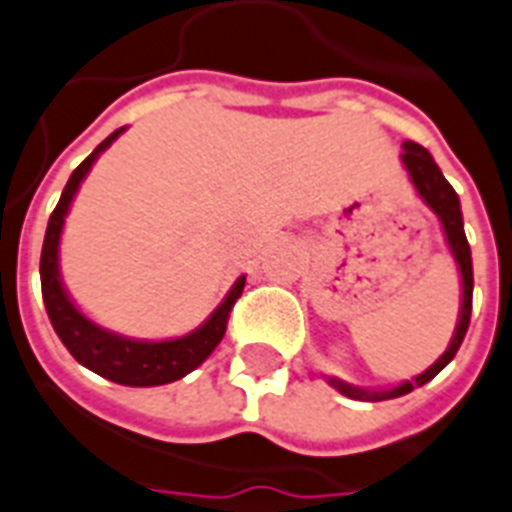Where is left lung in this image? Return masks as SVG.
Listing matches in <instances>:
<instances>
[{
	"label": "left lung",
	"instance_id": "8db88e82",
	"mask_svg": "<svg viewBox=\"0 0 512 512\" xmlns=\"http://www.w3.org/2000/svg\"><path fill=\"white\" fill-rule=\"evenodd\" d=\"M402 161L404 166H407V171H410V179H412V185H415V190H418V195L425 200V206L439 216L441 227H444L449 251H452V256H455L460 277H463V306H460V320H457L455 335H452L447 351H444V354H441V357L428 367V370L420 372L418 378L404 380V383H399L396 388H388V391H365V388L349 386V383H343V380L330 378V383H333L343 396L362 399V402L396 399V396L410 394L412 388L423 386V383H428L431 378H436V375H439V372L444 370L452 359H455L457 349H460V343H463L465 333H468L470 309H473V261H470V245L463 230L460 198H457V192L452 190V185L444 179L441 169L436 166V161H433L431 153H428L423 145H418V142H404Z\"/></svg>",
	"mask_w": 512,
	"mask_h": 512
}]
</instances>
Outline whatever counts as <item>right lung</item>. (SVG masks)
Wrapping results in <instances>:
<instances>
[{"instance_id":"1","label":"right lung","mask_w":512,"mask_h":512,"mask_svg":"<svg viewBox=\"0 0 512 512\" xmlns=\"http://www.w3.org/2000/svg\"><path fill=\"white\" fill-rule=\"evenodd\" d=\"M121 132H124V126L110 134L108 140H102L100 145L94 147L92 155H87L79 163V169L71 174L63 195L57 200L55 211L49 216L47 235H44L42 245V264H39L42 296L49 322H52L63 346L71 351L79 365L89 367L102 378L121 383V386H163V383H171V380L185 378L187 372L195 370L219 346V341L224 338V330H227L232 306L243 293L245 275L237 277L227 298L216 306V312L198 330H192L190 335H182V338H174V341H134V338H124V335H116L105 330V327L94 325L73 306V301L65 293L63 282H60V269H57L60 232H63L65 214L71 208L73 195H76L79 185L92 169V163Z\"/></svg>"}]
</instances>
